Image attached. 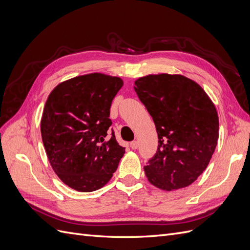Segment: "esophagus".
<instances>
[{"instance_id": "obj_1", "label": "esophagus", "mask_w": 250, "mask_h": 250, "mask_svg": "<svg viewBox=\"0 0 250 250\" xmlns=\"http://www.w3.org/2000/svg\"><path fill=\"white\" fill-rule=\"evenodd\" d=\"M138 147H139V142L138 141H133V142L130 143V148L131 149L135 150V149H138Z\"/></svg>"}]
</instances>
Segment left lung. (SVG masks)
<instances>
[{"mask_svg": "<svg viewBox=\"0 0 250 250\" xmlns=\"http://www.w3.org/2000/svg\"><path fill=\"white\" fill-rule=\"evenodd\" d=\"M134 85L158 135L156 153L144 167L149 183L166 191L190 186L207 169L217 146L214 103L199 84L181 75H149Z\"/></svg>", "mask_w": 250, "mask_h": 250, "instance_id": "left-lung-1", "label": "left lung"}]
</instances>
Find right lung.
<instances>
[{"label": "right lung", "instance_id": "obj_1", "mask_svg": "<svg viewBox=\"0 0 250 250\" xmlns=\"http://www.w3.org/2000/svg\"><path fill=\"white\" fill-rule=\"evenodd\" d=\"M122 86L119 77L93 73L62 82L48 97L42 143L53 170L74 190H99L125 153L115 131H108L111 102Z\"/></svg>", "mask_w": 250, "mask_h": 250}]
</instances>
